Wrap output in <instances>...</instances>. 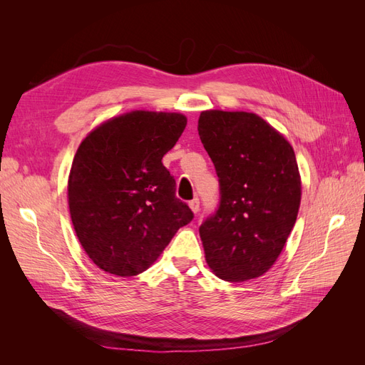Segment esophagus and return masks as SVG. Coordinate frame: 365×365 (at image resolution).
<instances>
[{"label":"esophagus","instance_id":"esophagus-1","mask_svg":"<svg viewBox=\"0 0 365 365\" xmlns=\"http://www.w3.org/2000/svg\"><path fill=\"white\" fill-rule=\"evenodd\" d=\"M189 207H190L192 212L196 215L197 212H200V200H197V197H195L193 201H190V202H189Z\"/></svg>","mask_w":365,"mask_h":365}]
</instances>
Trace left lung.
I'll list each match as a JSON object with an SVG mask.
<instances>
[{"label":"left lung","mask_w":365,"mask_h":365,"mask_svg":"<svg viewBox=\"0 0 365 365\" xmlns=\"http://www.w3.org/2000/svg\"><path fill=\"white\" fill-rule=\"evenodd\" d=\"M197 132L220 184L217 212L200 227L207 264L225 282L262 277L277 262L300 208L294 149L254 113L208 109Z\"/></svg>","instance_id":"8db88e82"}]
</instances>
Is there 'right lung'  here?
I'll return each mask as SVG.
<instances>
[{
	"label": "right lung",
	"mask_w": 365,
	"mask_h": 365,
	"mask_svg": "<svg viewBox=\"0 0 365 365\" xmlns=\"http://www.w3.org/2000/svg\"><path fill=\"white\" fill-rule=\"evenodd\" d=\"M185 125L180 113L135 109L105 120L77 148L68 175L71 222L102 271L132 277L149 269L193 219L161 161Z\"/></svg>",
	"instance_id": "obj_1"
}]
</instances>
